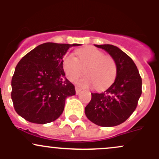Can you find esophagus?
I'll list each match as a JSON object with an SVG mask.
<instances>
[{
    "label": "esophagus",
    "mask_w": 159,
    "mask_h": 159,
    "mask_svg": "<svg viewBox=\"0 0 159 159\" xmlns=\"http://www.w3.org/2000/svg\"><path fill=\"white\" fill-rule=\"evenodd\" d=\"M81 91V89H80V88H78V87H75V91H76V94H79L80 93V91Z\"/></svg>",
    "instance_id": "34e87169"
}]
</instances>
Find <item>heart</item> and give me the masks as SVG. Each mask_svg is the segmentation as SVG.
Masks as SVG:
<instances>
[{
    "mask_svg": "<svg viewBox=\"0 0 159 159\" xmlns=\"http://www.w3.org/2000/svg\"><path fill=\"white\" fill-rule=\"evenodd\" d=\"M76 54L78 59L73 54L68 53L62 60L63 69L70 81L83 75L84 70L87 75L77 81L83 87L94 84L96 89H102L114 81L117 65L111 57L105 56V53L93 47L78 50Z\"/></svg>",
    "mask_w": 159,
    "mask_h": 159,
    "instance_id": "1",
    "label": "heart"
}]
</instances>
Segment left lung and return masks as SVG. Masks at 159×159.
Wrapping results in <instances>:
<instances>
[{"instance_id":"obj_1","label":"left lung","mask_w":159,"mask_h":159,"mask_svg":"<svg viewBox=\"0 0 159 159\" xmlns=\"http://www.w3.org/2000/svg\"><path fill=\"white\" fill-rule=\"evenodd\" d=\"M112 57L117 65L113 84L99 93H91V100L84 112L91 121L102 127L118 125L131 116L142 94V81L132 59L111 44L97 45Z\"/></svg>"}]
</instances>
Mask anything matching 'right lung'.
Wrapping results in <instances>:
<instances>
[{"mask_svg": "<svg viewBox=\"0 0 159 159\" xmlns=\"http://www.w3.org/2000/svg\"><path fill=\"white\" fill-rule=\"evenodd\" d=\"M78 45L44 43L20 59L11 80V99L20 116L36 124L60 117L67 98L75 94V86L65 77L62 60L70 47Z\"/></svg>", "mask_w": 159, "mask_h": 159, "instance_id": "obj_1", "label": "right lung"}]
</instances>
